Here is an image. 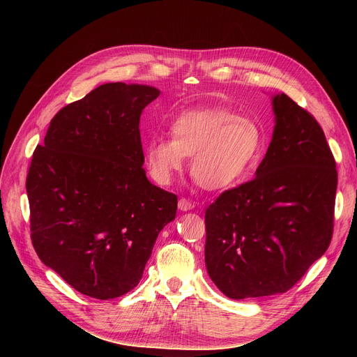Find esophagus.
<instances>
[{
  "mask_svg": "<svg viewBox=\"0 0 357 357\" xmlns=\"http://www.w3.org/2000/svg\"><path fill=\"white\" fill-rule=\"evenodd\" d=\"M178 207H179V210H181V211H190V210H192V208H194V204H192L190 199L181 198V199H179V202H178Z\"/></svg>",
  "mask_w": 357,
  "mask_h": 357,
  "instance_id": "esophagus-1",
  "label": "esophagus"
}]
</instances>
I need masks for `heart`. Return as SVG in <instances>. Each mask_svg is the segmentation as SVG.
Listing matches in <instances>:
<instances>
[{"label":"heart","mask_w":357,"mask_h":357,"mask_svg":"<svg viewBox=\"0 0 357 357\" xmlns=\"http://www.w3.org/2000/svg\"><path fill=\"white\" fill-rule=\"evenodd\" d=\"M172 137H155L146 144L152 176L171 183L191 156V174L205 190L218 191L245 178L264 147L261 127L227 108L185 111L171 124Z\"/></svg>","instance_id":"obj_1"}]
</instances>
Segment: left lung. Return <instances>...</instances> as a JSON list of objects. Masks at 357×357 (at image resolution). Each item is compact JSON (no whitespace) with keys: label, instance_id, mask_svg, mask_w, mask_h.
Here are the masks:
<instances>
[{"label":"left lung","instance_id":"8db88e82","mask_svg":"<svg viewBox=\"0 0 357 357\" xmlns=\"http://www.w3.org/2000/svg\"><path fill=\"white\" fill-rule=\"evenodd\" d=\"M272 107L273 136L256 178L205 210V265L231 299L287 292L333 236L337 169L324 131L287 93Z\"/></svg>","mask_w":357,"mask_h":357}]
</instances>
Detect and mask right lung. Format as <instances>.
<instances>
[{"mask_svg":"<svg viewBox=\"0 0 357 357\" xmlns=\"http://www.w3.org/2000/svg\"><path fill=\"white\" fill-rule=\"evenodd\" d=\"M158 88L104 84L56 114L26 181L33 248L78 292L112 299L137 287L178 197L149 182L140 116Z\"/></svg>","mask_w":357,"mask_h":357,"instance_id":"add662e5","label":"right lung"}]
</instances>
